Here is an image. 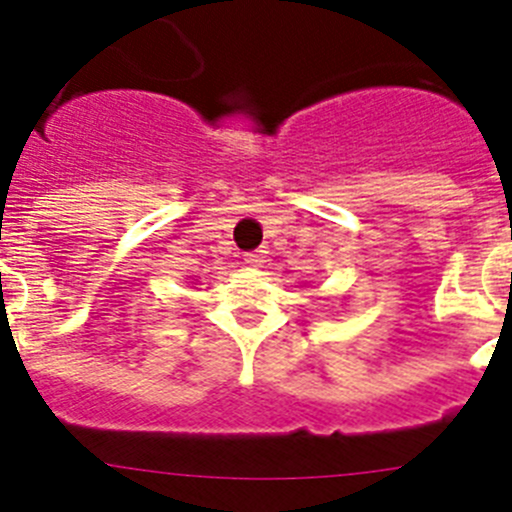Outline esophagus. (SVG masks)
Segmentation results:
<instances>
[{
  "label": "esophagus",
  "instance_id": "34e87169",
  "mask_svg": "<svg viewBox=\"0 0 512 512\" xmlns=\"http://www.w3.org/2000/svg\"><path fill=\"white\" fill-rule=\"evenodd\" d=\"M264 261H266V253L264 251L246 253V264L253 266V269H261V266H264Z\"/></svg>",
  "mask_w": 512,
  "mask_h": 512
}]
</instances>
